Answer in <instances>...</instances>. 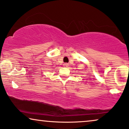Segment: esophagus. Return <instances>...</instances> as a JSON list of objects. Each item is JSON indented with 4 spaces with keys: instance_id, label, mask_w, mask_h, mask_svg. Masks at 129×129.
I'll use <instances>...</instances> for the list:
<instances>
[{
    "instance_id": "1",
    "label": "esophagus",
    "mask_w": 129,
    "mask_h": 129,
    "mask_svg": "<svg viewBox=\"0 0 129 129\" xmlns=\"http://www.w3.org/2000/svg\"><path fill=\"white\" fill-rule=\"evenodd\" d=\"M63 66L64 67H68V63H64L63 64Z\"/></svg>"
}]
</instances>
